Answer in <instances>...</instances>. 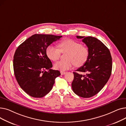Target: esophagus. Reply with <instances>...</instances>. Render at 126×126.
<instances>
[{"mask_svg":"<svg viewBox=\"0 0 126 126\" xmlns=\"http://www.w3.org/2000/svg\"><path fill=\"white\" fill-rule=\"evenodd\" d=\"M60 72H61V75H65V74H66V72H65V71H60Z\"/></svg>","mask_w":126,"mask_h":126,"instance_id":"esophagus-1","label":"esophagus"}]
</instances>
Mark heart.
Masks as SVG:
<instances>
[{"mask_svg": "<svg viewBox=\"0 0 126 126\" xmlns=\"http://www.w3.org/2000/svg\"><path fill=\"white\" fill-rule=\"evenodd\" d=\"M58 47L59 50L54 46L49 45L46 49L47 57L54 62L60 58L61 52L67 53V60L59 61L55 64V68L57 70H66L70 69L74 65L77 67H80L88 60L89 55L88 48L74 40H64L58 44Z\"/></svg>", "mask_w": 126, "mask_h": 126, "instance_id": "1", "label": "heart"}]
</instances>
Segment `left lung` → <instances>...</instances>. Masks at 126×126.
<instances>
[{
	"mask_svg": "<svg viewBox=\"0 0 126 126\" xmlns=\"http://www.w3.org/2000/svg\"><path fill=\"white\" fill-rule=\"evenodd\" d=\"M77 38L82 39L89 55L86 63L73 72L71 87L78 96L89 98L98 93L108 82L111 74L112 57L109 49L97 38L79 36ZM81 72L86 75H82Z\"/></svg>",
	"mask_w": 126,
	"mask_h": 126,
	"instance_id": "8db88e82",
	"label": "left lung"
}]
</instances>
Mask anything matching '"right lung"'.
Returning a JSON list of instances; mask_svg holds the SVG:
<instances>
[{
    "label": "right lung",
    "mask_w": 126,
    "mask_h": 126,
    "mask_svg": "<svg viewBox=\"0 0 126 126\" xmlns=\"http://www.w3.org/2000/svg\"><path fill=\"white\" fill-rule=\"evenodd\" d=\"M62 36L35 34L20 45L15 51L13 68L16 80L29 95L41 98L48 94L55 79L61 75L51 69L52 64L46 49Z\"/></svg>",
    "instance_id": "obj_1"
}]
</instances>
